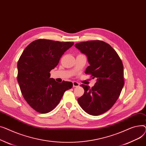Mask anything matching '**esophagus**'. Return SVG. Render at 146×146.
Instances as JSON below:
<instances>
[{
    "label": "esophagus",
    "mask_w": 146,
    "mask_h": 146,
    "mask_svg": "<svg viewBox=\"0 0 146 146\" xmlns=\"http://www.w3.org/2000/svg\"><path fill=\"white\" fill-rule=\"evenodd\" d=\"M72 84H73V87H78L80 86V84L77 82L74 81L72 82Z\"/></svg>",
    "instance_id": "obj_1"
}]
</instances>
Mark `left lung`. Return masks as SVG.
Returning a JSON list of instances; mask_svg holds the SVG:
<instances>
[{"label":"left lung","mask_w":146,"mask_h":146,"mask_svg":"<svg viewBox=\"0 0 146 146\" xmlns=\"http://www.w3.org/2000/svg\"><path fill=\"white\" fill-rule=\"evenodd\" d=\"M75 47L86 55L90 64L85 73L97 82L91 88L84 84L83 96L78 98L81 107L92 115L103 114L118 100L124 85L123 64L116 51L99 40L77 43Z\"/></svg>","instance_id":"obj_1"}]
</instances>
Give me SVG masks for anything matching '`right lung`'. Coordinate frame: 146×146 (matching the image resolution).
<instances>
[{"instance_id":"right-lung-1","label":"right lung","mask_w":146,"mask_h":146,"mask_svg":"<svg viewBox=\"0 0 146 146\" xmlns=\"http://www.w3.org/2000/svg\"><path fill=\"white\" fill-rule=\"evenodd\" d=\"M74 44L39 39L31 42L21 55L17 79L24 99L37 112L45 114L53 110L65 91L72 87L71 82L60 84L49 77L50 71Z\"/></svg>"}]
</instances>
